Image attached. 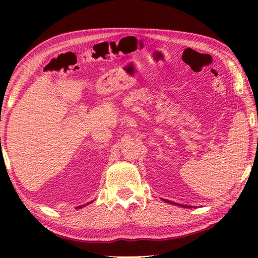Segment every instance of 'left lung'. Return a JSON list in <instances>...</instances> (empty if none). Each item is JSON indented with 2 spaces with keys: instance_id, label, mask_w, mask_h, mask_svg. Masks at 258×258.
Wrapping results in <instances>:
<instances>
[{
  "instance_id": "left-lung-1",
  "label": "left lung",
  "mask_w": 258,
  "mask_h": 258,
  "mask_svg": "<svg viewBox=\"0 0 258 258\" xmlns=\"http://www.w3.org/2000/svg\"><path fill=\"white\" fill-rule=\"evenodd\" d=\"M163 201L165 202H167V204H171V205H175V206H179V207H183V208H189V207H187V206H183V205H176V204H174V202H171V201H169V200H167V199H162Z\"/></svg>"
}]
</instances>
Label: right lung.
Listing matches in <instances>:
<instances>
[{"label": "right lung", "instance_id": "add662e5", "mask_svg": "<svg viewBox=\"0 0 258 258\" xmlns=\"http://www.w3.org/2000/svg\"><path fill=\"white\" fill-rule=\"evenodd\" d=\"M91 202H92V201H91ZM91 202H89V204H91ZM89 204H88V205H89ZM82 207H83V206H80V207H77V209H81Z\"/></svg>", "mask_w": 258, "mask_h": 258}]
</instances>
